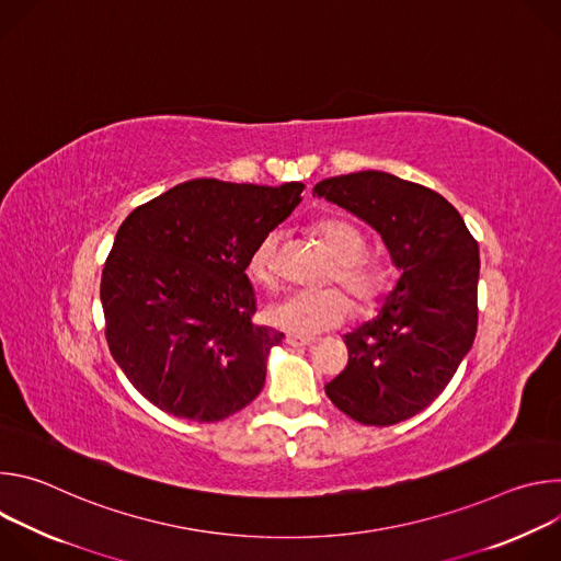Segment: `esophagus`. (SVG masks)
<instances>
[{
  "instance_id": "1",
  "label": "esophagus",
  "mask_w": 561,
  "mask_h": 561,
  "mask_svg": "<svg viewBox=\"0 0 561 561\" xmlns=\"http://www.w3.org/2000/svg\"><path fill=\"white\" fill-rule=\"evenodd\" d=\"M286 344L288 346H310L312 340L310 337H299V335H286Z\"/></svg>"
}]
</instances>
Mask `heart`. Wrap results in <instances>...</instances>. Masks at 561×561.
<instances>
[{
  "instance_id": "b5f03b06",
  "label": "heart",
  "mask_w": 561,
  "mask_h": 561,
  "mask_svg": "<svg viewBox=\"0 0 561 561\" xmlns=\"http://www.w3.org/2000/svg\"><path fill=\"white\" fill-rule=\"evenodd\" d=\"M312 230L335 257L331 282L342 284L357 306H373L388 288L390 268L381 257L366 253L368 242L362 228L351 219L329 217L317 221ZM279 237L282 234L277 230L266 232L251 255L249 271L262 286H275L277 282ZM348 314L351 299L342 288L290 290L266 308L268 324L301 337L331 331L340 327Z\"/></svg>"
}]
</instances>
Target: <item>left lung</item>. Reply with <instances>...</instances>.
<instances>
[{"mask_svg": "<svg viewBox=\"0 0 561 561\" xmlns=\"http://www.w3.org/2000/svg\"><path fill=\"white\" fill-rule=\"evenodd\" d=\"M314 195L355 213L402 271L373 322L344 337L331 402L366 426H392L435 402L477 333L479 247L439 193L381 171L329 178Z\"/></svg>", "mask_w": 561, "mask_h": 561, "instance_id": "8db88e82", "label": "left lung"}]
</instances>
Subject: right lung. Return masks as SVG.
I'll use <instances>...</instances> for the list:
<instances>
[{"label": "right lung", "instance_id": "1", "mask_svg": "<svg viewBox=\"0 0 561 561\" xmlns=\"http://www.w3.org/2000/svg\"><path fill=\"white\" fill-rule=\"evenodd\" d=\"M304 184L191 180L137 206L102 271L106 342L128 381L175 417L219 422L260 394L284 333L255 327L247 268Z\"/></svg>", "mask_w": 561, "mask_h": 561}]
</instances>
